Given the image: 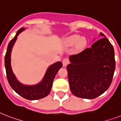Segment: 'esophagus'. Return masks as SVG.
Wrapping results in <instances>:
<instances>
[{"label":"esophagus","instance_id":"34e87169","mask_svg":"<svg viewBox=\"0 0 121 121\" xmlns=\"http://www.w3.org/2000/svg\"><path fill=\"white\" fill-rule=\"evenodd\" d=\"M69 60H68V59L67 58H64L63 60V61H62V63H63V66H67L68 64H69Z\"/></svg>","mask_w":121,"mask_h":121}]
</instances>
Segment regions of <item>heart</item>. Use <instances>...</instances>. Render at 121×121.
I'll return each instance as SVG.
<instances>
[{
    "label": "heart",
    "instance_id": "b5f03b06",
    "mask_svg": "<svg viewBox=\"0 0 121 121\" xmlns=\"http://www.w3.org/2000/svg\"><path fill=\"white\" fill-rule=\"evenodd\" d=\"M66 43L68 46H73L76 44L78 49H82L86 45V41L84 38H80L79 35H75L66 39Z\"/></svg>",
    "mask_w": 121,
    "mask_h": 121
}]
</instances>
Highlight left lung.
<instances>
[{
    "mask_svg": "<svg viewBox=\"0 0 121 121\" xmlns=\"http://www.w3.org/2000/svg\"><path fill=\"white\" fill-rule=\"evenodd\" d=\"M103 38L77 55H71L66 68L71 92L76 97L92 99L109 88L116 68L114 50Z\"/></svg>",
    "mask_w": 121,
    "mask_h": 121,
    "instance_id": "obj_1",
    "label": "left lung"
}]
</instances>
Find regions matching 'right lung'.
Here are the masks:
<instances>
[{
    "label": "right lung",
    "mask_w": 121,
    "mask_h": 121,
    "mask_svg": "<svg viewBox=\"0 0 121 121\" xmlns=\"http://www.w3.org/2000/svg\"><path fill=\"white\" fill-rule=\"evenodd\" d=\"M24 29H25L24 27L19 29L15 37L9 42L7 46L6 54L5 56V66L7 78L10 86L19 95L26 99L31 100L41 99L46 97L49 94L54 78L58 70L62 67V63L61 61H58L50 65L48 68L42 81L38 84L35 85H26L20 83L12 72L10 56L12 47L17 38V36Z\"/></svg>",
    "instance_id": "right-lung-1"
}]
</instances>
